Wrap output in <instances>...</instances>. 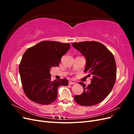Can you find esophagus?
Here are the masks:
<instances>
[{
    "label": "esophagus",
    "mask_w": 134,
    "mask_h": 134,
    "mask_svg": "<svg viewBox=\"0 0 134 134\" xmlns=\"http://www.w3.org/2000/svg\"><path fill=\"white\" fill-rule=\"evenodd\" d=\"M69 84L70 85H72V84H75V83H74V82H71H71H69Z\"/></svg>",
    "instance_id": "1"
}]
</instances>
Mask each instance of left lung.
Returning a JSON list of instances; mask_svg holds the SVG:
<instances>
[{
    "label": "left lung",
    "mask_w": 134,
    "mask_h": 134,
    "mask_svg": "<svg viewBox=\"0 0 134 134\" xmlns=\"http://www.w3.org/2000/svg\"><path fill=\"white\" fill-rule=\"evenodd\" d=\"M72 45L86 58L84 72L92 76L91 83L84 88L82 94L75 96V102L84 106H92L100 103L112 91L116 80V65L114 56L104 44L96 41L74 42Z\"/></svg>",
    "instance_id": "left-lung-1"
}]
</instances>
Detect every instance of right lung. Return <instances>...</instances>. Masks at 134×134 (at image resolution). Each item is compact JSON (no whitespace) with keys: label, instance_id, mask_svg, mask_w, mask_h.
Wrapping results in <instances>:
<instances>
[{"label":"right lung","instance_id":"add662e5","mask_svg":"<svg viewBox=\"0 0 134 134\" xmlns=\"http://www.w3.org/2000/svg\"><path fill=\"white\" fill-rule=\"evenodd\" d=\"M70 47V43L43 41L28 48L19 65L23 90L33 102L49 104L58 97V88L68 86L66 79L51 81V67L58 66L62 56Z\"/></svg>","mask_w":134,"mask_h":134}]
</instances>
